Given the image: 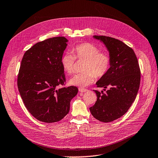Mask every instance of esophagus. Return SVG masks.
I'll return each mask as SVG.
<instances>
[{
    "instance_id": "obj_1",
    "label": "esophagus",
    "mask_w": 158,
    "mask_h": 158,
    "mask_svg": "<svg viewBox=\"0 0 158 158\" xmlns=\"http://www.w3.org/2000/svg\"><path fill=\"white\" fill-rule=\"evenodd\" d=\"M79 91L80 93H83L87 92L88 90H87V89H83V88H79Z\"/></svg>"
}]
</instances>
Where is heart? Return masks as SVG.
Masks as SVG:
<instances>
[{
    "mask_svg": "<svg viewBox=\"0 0 158 158\" xmlns=\"http://www.w3.org/2000/svg\"><path fill=\"white\" fill-rule=\"evenodd\" d=\"M74 54L65 52L61 58V64L65 72L71 74L73 72L75 58L85 60L84 72L77 73L70 79L69 84L79 87H85L92 84L95 79L102 77L107 74L111 65L109 55L99 52L95 45L85 43L76 45L72 49Z\"/></svg>",
    "mask_w": 158,
    "mask_h": 158,
    "instance_id": "heart-1",
    "label": "heart"
}]
</instances>
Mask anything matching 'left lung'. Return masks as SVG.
I'll use <instances>...</instances> for the list:
<instances>
[{"instance_id": "obj_1", "label": "left lung", "mask_w": 158, "mask_h": 158, "mask_svg": "<svg viewBox=\"0 0 158 158\" xmlns=\"http://www.w3.org/2000/svg\"><path fill=\"white\" fill-rule=\"evenodd\" d=\"M103 43L109 52L111 65L108 72L96 83L97 87L108 90L104 93L94 90L97 100L90 108L91 114L102 122H111L123 116L138 93L140 70L134 50L121 40L94 35Z\"/></svg>"}]
</instances>
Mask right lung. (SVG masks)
<instances>
[{
    "mask_svg": "<svg viewBox=\"0 0 158 158\" xmlns=\"http://www.w3.org/2000/svg\"><path fill=\"white\" fill-rule=\"evenodd\" d=\"M68 40L57 37L39 42L25 52L18 77V87L25 106L35 118L44 123L62 119L77 95L74 86L64 85L61 64Z\"/></svg>",
    "mask_w": 158,
    "mask_h": 158,
    "instance_id": "obj_1",
    "label": "right lung"
}]
</instances>
